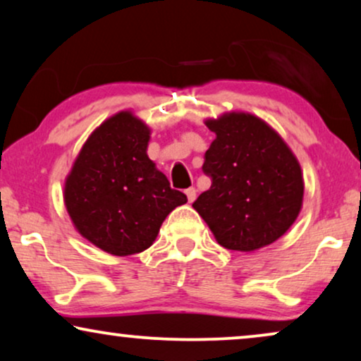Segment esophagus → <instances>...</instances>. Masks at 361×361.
Masks as SVG:
<instances>
[{"instance_id":"esophagus-1","label":"esophagus","mask_w":361,"mask_h":361,"mask_svg":"<svg viewBox=\"0 0 361 361\" xmlns=\"http://www.w3.org/2000/svg\"><path fill=\"white\" fill-rule=\"evenodd\" d=\"M185 195H187V200L190 202H194L195 199H197V190H195V187H189V189L185 190Z\"/></svg>"}]
</instances>
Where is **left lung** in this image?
I'll use <instances>...</instances> for the list:
<instances>
[{"mask_svg":"<svg viewBox=\"0 0 361 361\" xmlns=\"http://www.w3.org/2000/svg\"><path fill=\"white\" fill-rule=\"evenodd\" d=\"M205 125L216 135L202 166L212 185L192 207L225 248L248 253L274 243L302 209L298 157L251 113H224Z\"/></svg>","mask_w":361,"mask_h":361,"instance_id":"1","label":"left lung"}]
</instances>
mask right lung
<instances>
[{
	"instance_id": "1",
	"label": "right lung",
	"mask_w": 361,
	"mask_h": 361,
	"mask_svg": "<svg viewBox=\"0 0 361 361\" xmlns=\"http://www.w3.org/2000/svg\"><path fill=\"white\" fill-rule=\"evenodd\" d=\"M149 137L145 121L116 113L88 136L66 179L63 202L73 226L110 255L149 248L166 216L187 202L147 157Z\"/></svg>"
}]
</instances>
